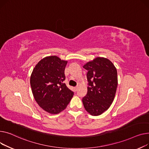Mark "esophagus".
Masks as SVG:
<instances>
[{"label": "esophagus", "instance_id": "esophagus-1", "mask_svg": "<svg viewBox=\"0 0 149 149\" xmlns=\"http://www.w3.org/2000/svg\"><path fill=\"white\" fill-rule=\"evenodd\" d=\"M74 91H77V90H78V87H77V86L74 87Z\"/></svg>", "mask_w": 149, "mask_h": 149}]
</instances>
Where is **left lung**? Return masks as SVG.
Here are the masks:
<instances>
[{
    "instance_id": "8db88e82",
    "label": "left lung",
    "mask_w": 149,
    "mask_h": 149,
    "mask_svg": "<svg viewBox=\"0 0 149 149\" xmlns=\"http://www.w3.org/2000/svg\"><path fill=\"white\" fill-rule=\"evenodd\" d=\"M83 67L86 70L87 93L82 98L86 111L91 115H101L111 106L118 85L117 69L109 59L97 57Z\"/></svg>"
}]
</instances>
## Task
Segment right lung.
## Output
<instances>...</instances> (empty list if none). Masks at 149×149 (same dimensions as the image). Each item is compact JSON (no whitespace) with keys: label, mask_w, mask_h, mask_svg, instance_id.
Instances as JSON below:
<instances>
[{"label":"right lung","mask_w":149,"mask_h":149,"mask_svg":"<svg viewBox=\"0 0 149 149\" xmlns=\"http://www.w3.org/2000/svg\"><path fill=\"white\" fill-rule=\"evenodd\" d=\"M67 64L56 56L46 57L35 67L31 76L35 100L42 109L53 114L65 109L74 94L63 83Z\"/></svg>","instance_id":"obj_1"}]
</instances>
